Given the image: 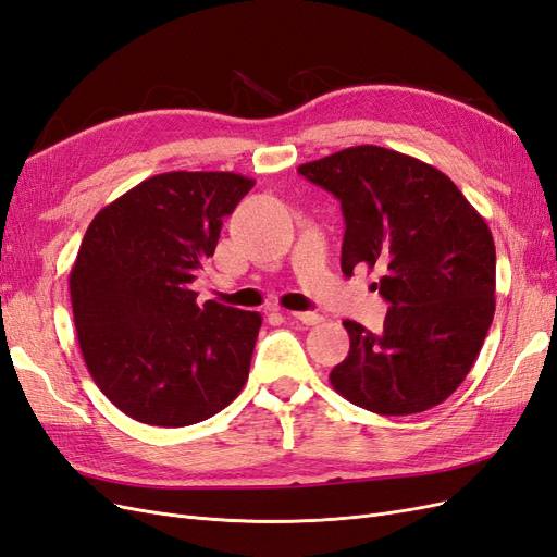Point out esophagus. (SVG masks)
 <instances>
[{
	"label": "esophagus",
	"mask_w": 557,
	"mask_h": 557,
	"mask_svg": "<svg viewBox=\"0 0 557 557\" xmlns=\"http://www.w3.org/2000/svg\"><path fill=\"white\" fill-rule=\"evenodd\" d=\"M290 315H293L295 320H299V323H305V325H318L320 320H323V315L313 313V311H293Z\"/></svg>",
	"instance_id": "34e87169"
}]
</instances>
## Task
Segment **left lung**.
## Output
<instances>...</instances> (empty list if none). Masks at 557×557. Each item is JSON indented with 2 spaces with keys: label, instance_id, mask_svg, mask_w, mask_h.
<instances>
[{
  "label": "left lung",
  "instance_id": "obj_1",
  "mask_svg": "<svg viewBox=\"0 0 557 557\" xmlns=\"http://www.w3.org/2000/svg\"><path fill=\"white\" fill-rule=\"evenodd\" d=\"M342 201V272L383 269V332L344 320L350 350L330 383L379 416L428 411L458 391L495 315V242L446 174L381 146L297 170Z\"/></svg>",
  "mask_w": 557,
  "mask_h": 557
}]
</instances>
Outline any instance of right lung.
I'll list each match as a JSON object with an SVG mask.
<instances>
[{
	"mask_svg": "<svg viewBox=\"0 0 557 557\" xmlns=\"http://www.w3.org/2000/svg\"><path fill=\"white\" fill-rule=\"evenodd\" d=\"M252 185L234 172L158 174L86 230L70 274L78 346L99 391L139 423H201L246 385L262 315L199 307L190 283Z\"/></svg>",
	"mask_w": 557,
	"mask_h": 557,
	"instance_id": "1",
	"label": "right lung"
}]
</instances>
